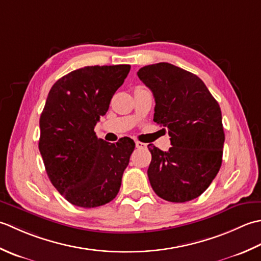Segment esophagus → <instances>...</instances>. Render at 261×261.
Returning <instances> with one entry per match:
<instances>
[{
  "instance_id": "34e87169",
  "label": "esophagus",
  "mask_w": 261,
  "mask_h": 261,
  "mask_svg": "<svg viewBox=\"0 0 261 261\" xmlns=\"http://www.w3.org/2000/svg\"><path fill=\"white\" fill-rule=\"evenodd\" d=\"M135 145H136L137 148H144V147H146V144H144V143H142L140 141H136L135 142Z\"/></svg>"
}]
</instances>
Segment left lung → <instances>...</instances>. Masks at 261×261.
<instances>
[{
  "label": "left lung",
  "instance_id": "8db88e82",
  "mask_svg": "<svg viewBox=\"0 0 261 261\" xmlns=\"http://www.w3.org/2000/svg\"><path fill=\"white\" fill-rule=\"evenodd\" d=\"M137 75L152 91L153 120L168 129L172 145L167 152L147 145L154 193L172 203L197 198L222 164L225 136L220 106L197 75L172 64H152Z\"/></svg>",
  "mask_w": 261,
  "mask_h": 261
}]
</instances>
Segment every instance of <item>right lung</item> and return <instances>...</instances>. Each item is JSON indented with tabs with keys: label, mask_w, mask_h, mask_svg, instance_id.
Instances as JSON below:
<instances>
[{
	"label": "right lung",
	"mask_w": 261,
	"mask_h": 261,
	"mask_svg": "<svg viewBox=\"0 0 261 261\" xmlns=\"http://www.w3.org/2000/svg\"><path fill=\"white\" fill-rule=\"evenodd\" d=\"M129 65L86 66L51 87L40 115L39 151L53 186L71 204L92 208L113 200L135 143L98 138L94 126L108 111Z\"/></svg>",
	"instance_id": "add662e5"
}]
</instances>
